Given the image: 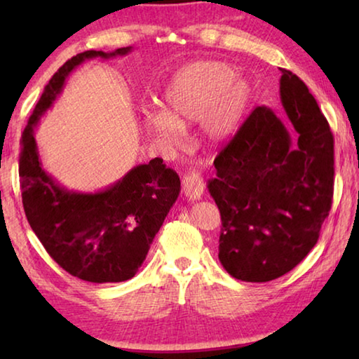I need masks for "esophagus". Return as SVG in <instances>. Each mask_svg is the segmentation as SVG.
<instances>
[{
    "instance_id": "1",
    "label": "esophagus",
    "mask_w": 359,
    "mask_h": 359,
    "mask_svg": "<svg viewBox=\"0 0 359 359\" xmlns=\"http://www.w3.org/2000/svg\"><path fill=\"white\" fill-rule=\"evenodd\" d=\"M184 193L188 199H201L203 193H204V179L201 177V174L198 172H188L184 177Z\"/></svg>"
}]
</instances>
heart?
<instances>
[{
	"label": "heart",
	"instance_id": "obj_1",
	"mask_svg": "<svg viewBox=\"0 0 359 359\" xmlns=\"http://www.w3.org/2000/svg\"><path fill=\"white\" fill-rule=\"evenodd\" d=\"M252 98V88L238 79L233 66L194 62L172 76L163 92V109L144 114V126L158 142L175 145L182 128L204 117L209 137H222L239 123Z\"/></svg>",
	"mask_w": 359,
	"mask_h": 359
}]
</instances>
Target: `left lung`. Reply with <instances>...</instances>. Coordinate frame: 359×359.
Returning <instances> with one entry per match:
<instances>
[{
	"instance_id": "8db88e82",
	"label": "left lung",
	"mask_w": 359,
	"mask_h": 359,
	"mask_svg": "<svg viewBox=\"0 0 359 359\" xmlns=\"http://www.w3.org/2000/svg\"><path fill=\"white\" fill-rule=\"evenodd\" d=\"M280 71L282 104L297 139L272 109L258 106L218 151L217 177L208 182L222 217L218 259L244 282L274 280L299 264L332 204L331 128L307 85Z\"/></svg>"
}]
</instances>
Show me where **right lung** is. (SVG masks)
<instances>
[{"instance_id": "add662e5", "label": "right lung", "mask_w": 359, "mask_h": 359, "mask_svg": "<svg viewBox=\"0 0 359 359\" xmlns=\"http://www.w3.org/2000/svg\"><path fill=\"white\" fill-rule=\"evenodd\" d=\"M128 52L131 47L111 53L87 50L68 60L46 85L22 135L19 175L29 226L66 272L92 283L125 282L136 276L179 196L180 179L161 158H154L106 190L69 191L42 169L33 130L76 66Z\"/></svg>"}]
</instances>
